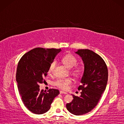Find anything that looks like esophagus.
Returning <instances> with one entry per match:
<instances>
[{"label": "esophagus", "mask_w": 124, "mask_h": 124, "mask_svg": "<svg viewBox=\"0 0 124 124\" xmlns=\"http://www.w3.org/2000/svg\"><path fill=\"white\" fill-rule=\"evenodd\" d=\"M60 94H67V93H66V92H65L63 91H61L60 92Z\"/></svg>", "instance_id": "esophagus-1"}]
</instances>
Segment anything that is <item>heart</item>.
<instances>
[{
    "mask_svg": "<svg viewBox=\"0 0 124 124\" xmlns=\"http://www.w3.org/2000/svg\"><path fill=\"white\" fill-rule=\"evenodd\" d=\"M62 61L67 67L69 69H71L76 66L78 60L74 55L71 54H68L62 57ZM55 64H56L55 61L52 62L50 64L48 71H47V73L48 75H51L53 72ZM74 72L77 75L79 74L80 70L76 69L74 70ZM54 84L59 88L64 89V90H67L69 87V86L71 84V80L69 78H59L55 81Z\"/></svg>",
    "mask_w": 124,
    "mask_h": 124,
    "instance_id": "heart-1",
    "label": "heart"
}]
</instances>
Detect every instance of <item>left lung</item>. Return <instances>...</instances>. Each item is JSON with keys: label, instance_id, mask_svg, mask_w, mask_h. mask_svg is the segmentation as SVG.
Wrapping results in <instances>:
<instances>
[{"label": "left lung", "instance_id": "1", "mask_svg": "<svg viewBox=\"0 0 124 124\" xmlns=\"http://www.w3.org/2000/svg\"><path fill=\"white\" fill-rule=\"evenodd\" d=\"M75 53L79 55L84 64L79 97L72 95L71 102L66 104L67 110L71 114L80 116L93 109L98 103L106 89L108 78L107 65L102 58L89 49H78Z\"/></svg>", "mask_w": 124, "mask_h": 124}]
</instances>
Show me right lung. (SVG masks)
<instances>
[{"instance_id":"1","label":"right lung","mask_w":124,"mask_h":124,"mask_svg":"<svg viewBox=\"0 0 124 124\" xmlns=\"http://www.w3.org/2000/svg\"><path fill=\"white\" fill-rule=\"evenodd\" d=\"M61 51V49L36 48L25 53L18 63L16 80L18 91L24 106L33 114L48 111L60 93L56 89L40 91L39 84L45 82L50 64Z\"/></svg>"}]
</instances>
